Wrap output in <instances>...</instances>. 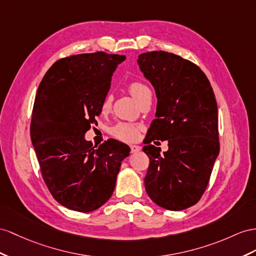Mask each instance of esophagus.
<instances>
[{"mask_svg":"<svg viewBox=\"0 0 256 256\" xmlns=\"http://www.w3.org/2000/svg\"><path fill=\"white\" fill-rule=\"evenodd\" d=\"M140 149H142V147H140V146H137V145H130V152H133V154H135V152H140Z\"/></svg>","mask_w":256,"mask_h":256,"instance_id":"1","label":"esophagus"}]
</instances>
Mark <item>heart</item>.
I'll return each instance as SVG.
<instances>
[{
	"label": "heart",
	"instance_id": "1",
	"mask_svg": "<svg viewBox=\"0 0 256 256\" xmlns=\"http://www.w3.org/2000/svg\"><path fill=\"white\" fill-rule=\"evenodd\" d=\"M128 88L130 94L135 98V100L138 104L145 100L146 98L152 96V92H150L147 85L140 81L130 82ZM111 100H112L111 95H107L104 97V100L102 102V110H108L111 107ZM111 134L116 137L118 140L123 142H134L138 138L140 128L138 126H134V124L122 122L116 124V126L111 128Z\"/></svg>",
	"mask_w": 256,
	"mask_h": 256
}]
</instances>
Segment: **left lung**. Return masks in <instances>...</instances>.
Masks as SVG:
<instances>
[{
    "label": "left lung",
    "instance_id": "8db88e82",
    "mask_svg": "<svg viewBox=\"0 0 256 256\" xmlns=\"http://www.w3.org/2000/svg\"><path fill=\"white\" fill-rule=\"evenodd\" d=\"M137 62L158 98L142 148L150 160L146 192L159 206L182 211L200 200L220 154L214 92L204 72L178 55L147 52ZM154 139L168 140V152L150 146Z\"/></svg>",
    "mask_w": 256,
    "mask_h": 256
}]
</instances>
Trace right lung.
I'll list each match as a JSON object with an SVG mask.
<instances>
[{
    "label": "right lung",
    "instance_id": "right-lung-1",
    "mask_svg": "<svg viewBox=\"0 0 256 256\" xmlns=\"http://www.w3.org/2000/svg\"><path fill=\"white\" fill-rule=\"evenodd\" d=\"M124 55L96 52L62 58L38 85L30 126L42 178L54 199L88 213L112 196L121 162L130 154L123 142L100 146L84 135L96 124L111 76Z\"/></svg>",
    "mask_w": 256,
    "mask_h": 256
}]
</instances>
